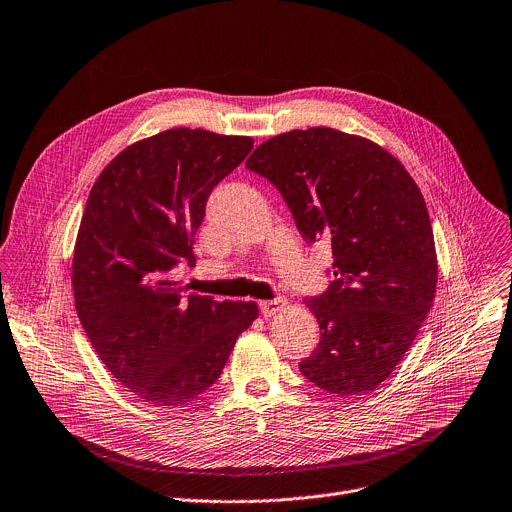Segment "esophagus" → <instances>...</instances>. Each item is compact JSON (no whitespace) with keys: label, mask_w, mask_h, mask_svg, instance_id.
I'll return each mask as SVG.
<instances>
[{"label":"esophagus","mask_w":512,"mask_h":512,"mask_svg":"<svg viewBox=\"0 0 512 512\" xmlns=\"http://www.w3.org/2000/svg\"><path fill=\"white\" fill-rule=\"evenodd\" d=\"M285 305H287L285 297H275V299H271V301H259V309H261V315H263V317L275 315V313L281 311Z\"/></svg>","instance_id":"34e87169"}]
</instances>
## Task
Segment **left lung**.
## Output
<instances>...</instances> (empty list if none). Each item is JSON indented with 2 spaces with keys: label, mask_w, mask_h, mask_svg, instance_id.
Returning <instances> with one entry per match:
<instances>
[{
  "label": "left lung",
  "mask_w": 512,
  "mask_h": 512,
  "mask_svg": "<svg viewBox=\"0 0 512 512\" xmlns=\"http://www.w3.org/2000/svg\"><path fill=\"white\" fill-rule=\"evenodd\" d=\"M245 166L279 189L307 243L331 241L335 279L303 299L321 337L301 374L337 396L376 390L410 350L436 293L418 185L376 142L325 126L277 134Z\"/></svg>",
  "instance_id": "left-lung-1"
}]
</instances>
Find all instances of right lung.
<instances>
[{
	"mask_svg": "<svg viewBox=\"0 0 512 512\" xmlns=\"http://www.w3.org/2000/svg\"><path fill=\"white\" fill-rule=\"evenodd\" d=\"M251 148V136L170 128L114 156L86 201L74 305L108 372L148 406L177 408L209 390L259 315L255 301L185 295L168 279L195 263L207 199Z\"/></svg>",
	"mask_w": 512,
	"mask_h": 512,
	"instance_id": "right-lung-1",
	"label": "right lung"
}]
</instances>
